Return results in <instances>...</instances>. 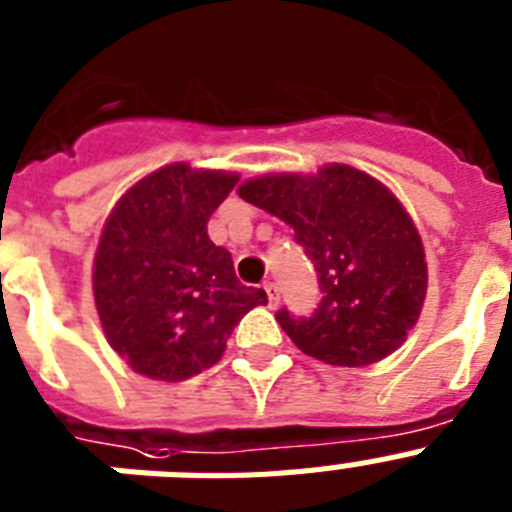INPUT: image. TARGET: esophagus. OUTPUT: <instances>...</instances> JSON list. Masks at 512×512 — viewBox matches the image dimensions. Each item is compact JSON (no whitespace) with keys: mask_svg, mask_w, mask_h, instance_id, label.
I'll return each mask as SVG.
<instances>
[{"mask_svg":"<svg viewBox=\"0 0 512 512\" xmlns=\"http://www.w3.org/2000/svg\"><path fill=\"white\" fill-rule=\"evenodd\" d=\"M265 293H268V304H270V309H275V306H278V301H281V293H278V286H275V283H265Z\"/></svg>","mask_w":512,"mask_h":512,"instance_id":"esophagus-1","label":"esophagus"}]
</instances>
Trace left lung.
Returning a JSON list of instances; mask_svg holds the SVG:
<instances>
[{"label": "left lung", "instance_id": "8db88e82", "mask_svg": "<svg viewBox=\"0 0 512 512\" xmlns=\"http://www.w3.org/2000/svg\"><path fill=\"white\" fill-rule=\"evenodd\" d=\"M239 198L286 221L319 275L309 319L278 311L301 353L342 368L371 366L407 340L428 293L415 221L384 182L350 164L278 172L239 185Z\"/></svg>", "mask_w": 512, "mask_h": 512}]
</instances>
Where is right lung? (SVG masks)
Segmentation results:
<instances>
[{"mask_svg":"<svg viewBox=\"0 0 512 512\" xmlns=\"http://www.w3.org/2000/svg\"><path fill=\"white\" fill-rule=\"evenodd\" d=\"M237 182V172L167 164L131 185L102 226L92 265L102 332L146 379L172 384L211 368L239 319L268 304L208 237Z\"/></svg>","mask_w":512,"mask_h":512,"instance_id":"obj_1","label":"right lung"}]
</instances>
